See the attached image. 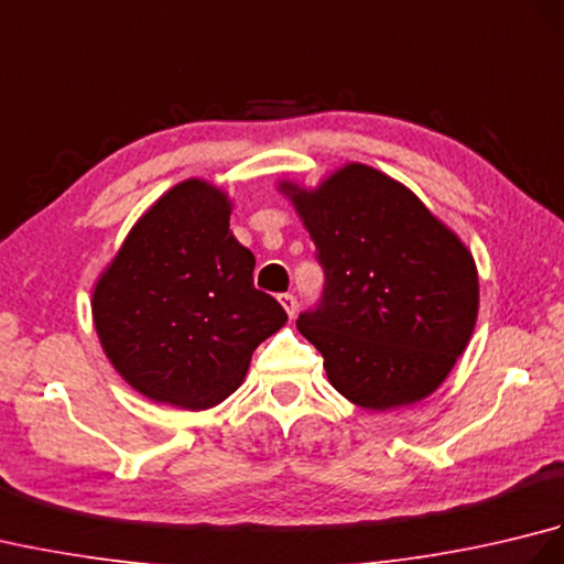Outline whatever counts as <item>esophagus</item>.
Masks as SVG:
<instances>
[{
  "mask_svg": "<svg viewBox=\"0 0 564 564\" xmlns=\"http://www.w3.org/2000/svg\"><path fill=\"white\" fill-rule=\"evenodd\" d=\"M281 305L285 307V313L293 317L295 310H297V297L293 293H281Z\"/></svg>",
  "mask_w": 564,
  "mask_h": 564,
  "instance_id": "obj_1",
  "label": "esophagus"
}]
</instances>
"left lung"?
<instances>
[{
	"instance_id": "obj_1",
	"label": "left lung",
	"mask_w": 564,
	"mask_h": 564,
	"mask_svg": "<svg viewBox=\"0 0 564 564\" xmlns=\"http://www.w3.org/2000/svg\"><path fill=\"white\" fill-rule=\"evenodd\" d=\"M293 203L325 271L297 329L325 358L332 386L378 412L426 398L475 327L470 251L410 188L364 164L315 194L293 188Z\"/></svg>"
}]
</instances>
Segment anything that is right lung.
Instances as JSON below:
<instances>
[{
  "label": "right lung",
  "mask_w": 564,
  "mask_h": 564,
  "mask_svg": "<svg viewBox=\"0 0 564 564\" xmlns=\"http://www.w3.org/2000/svg\"><path fill=\"white\" fill-rule=\"evenodd\" d=\"M254 263L230 232L223 191L191 178L164 194L94 291V325L118 373L186 410L232 394L257 346L289 319L254 289Z\"/></svg>",
  "instance_id": "obj_1"
}]
</instances>
